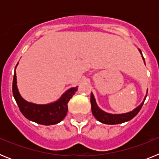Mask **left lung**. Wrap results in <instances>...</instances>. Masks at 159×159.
I'll list each match as a JSON object with an SVG mask.
<instances>
[{"label": "left lung", "mask_w": 159, "mask_h": 159, "mask_svg": "<svg viewBox=\"0 0 159 159\" xmlns=\"http://www.w3.org/2000/svg\"><path fill=\"white\" fill-rule=\"evenodd\" d=\"M139 52L142 53L140 49ZM143 59L144 60L143 57ZM147 95H146L145 99L147 98ZM143 103H144V101L142 102L139 106L137 107L134 110H133L132 111L128 112V113L119 114V115H112V114L107 113V112L103 111H102L101 109H99V107L97 106L93 94H91V104H92V114H93V116H95V118L98 120V121H99L102 123H105V124H119V123H125V122L129 121V120L133 119V118L139 112V111L141 110L142 107H143Z\"/></svg>", "instance_id": "left-lung-1"}]
</instances>
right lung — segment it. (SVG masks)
Instances as JSON below:
<instances>
[{
	"label": "right lung",
	"mask_w": 159,
	"mask_h": 159,
	"mask_svg": "<svg viewBox=\"0 0 159 159\" xmlns=\"http://www.w3.org/2000/svg\"><path fill=\"white\" fill-rule=\"evenodd\" d=\"M78 87L68 89L57 102L45 105L29 102L20 96L16 86V75L14 73L12 94L23 116L29 120L41 125H53L62 121L67 113V102L75 95Z\"/></svg>",
	"instance_id": "right-lung-1"
}]
</instances>
